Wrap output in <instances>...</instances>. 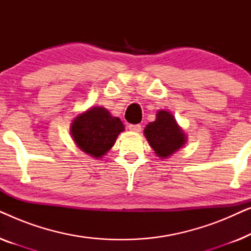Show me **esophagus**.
I'll return each mask as SVG.
<instances>
[{
    "label": "esophagus",
    "mask_w": 251,
    "mask_h": 251,
    "mask_svg": "<svg viewBox=\"0 0 251 251\" xmlns=\"http://www.w3.org/2000/svg\"><path fill=\"white\" fill-rule=\"evenodd\" d=\"M129 130L132 132H140L142 131V126L140 125H130Z\"/></svg>",
    "instance_id": "esophagus-1"
}]
</instances>
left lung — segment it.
<instances>
[{
	"label": "left lung",
	"instance_id": "8db88e82",
	"mask_svg": "<svg viewBox=\"0 0 251 251\" xmlns=\"http://www.w3.org/2000/svg\"><path fill=\"white\" fill-rule=\"evenodd\" d=\"M144 136L161 160L169 159L187 142V136L175 116L164 109L156 112L155 121L145 126Z\"/></svg>",
	"mask_w": 251,
	"mask_h": 251
}]
</instances>
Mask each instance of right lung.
I'll list each match as a JSON object with an SVG mask.
<instances>
[{"instance_id": "add662e5", "label": "right lung", "mask_w": 251, "mask_h": 251, "mask_svg": "<svg viewBox=\"0 0 251 251\" xmlns=\"http://www.w3.org/2000/svg\"><path fill=\"white\" fill-rule=\"evenodd\" d=\"M125 126L102 106H91L72 120L71 136L75 145L88 155L101 159L114 146Z\"/></svg>"}]
</instances>
